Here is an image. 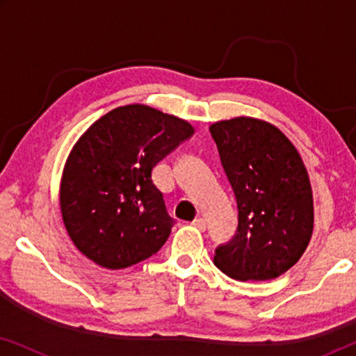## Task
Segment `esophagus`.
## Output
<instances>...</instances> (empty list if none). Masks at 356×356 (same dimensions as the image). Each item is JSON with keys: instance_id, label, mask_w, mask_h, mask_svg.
I'll return each instance as SVG.
<instances>
[{"instance_id": "obj_1", "label": "esophagus", "mask_w": 356, "mask_h": 356, "mask_svg": "<svg viewBox=\"0 0 356 356\" xmlns=\"http://www.w3.org/2000/svg\"><path fill=\"white\" fill-rule=\"evenodd\" d=\"M193 225H194V227H197V228H199V230H206L207 223H206V220H204V218H201V217H199V218H196V220H194V222H193Z\"/></svg>"}]
</instances>
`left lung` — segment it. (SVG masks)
<instances>
[{
    "label": "left lung",
    "instance_id": "8db88e82",
    "mask_svg": "<svg viewBox=\"0 0 356 356\" xmlns=\"http://www.w3.org/2000/svg\"><path fill=\"white\" fill-rule=\"evenodd\" d=\"M235 193L238 228L213 264L236 280H272L295 266L313 233L309 177L295 145L266 121L233 118L211 128Z\"/></svg>",
    "mask_w": 356,
    "mask_h": 356
}]
</instances>
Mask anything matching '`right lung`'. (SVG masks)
Returning a JSON list of instances; mask_svg holds the SVG:
<instances>
[{
  "label": "right lung",
  "instance_id": "obj_1",
  "mask_svg": "<svg viewBox=\"0 0 356 356\" xmlns=\"http://www.w3.org/2000/svg\"><path fill=\"white\" fill-rule=\"evenodd\" d=\"M193 134L184 120L145 105L111 110L82 134L60 188L63 222L82 254L124 269L165 245L175 220L152 170Z\"/></svg>",
  "mask_w": 356,
  "mask_h": 356
}]
</instances>
